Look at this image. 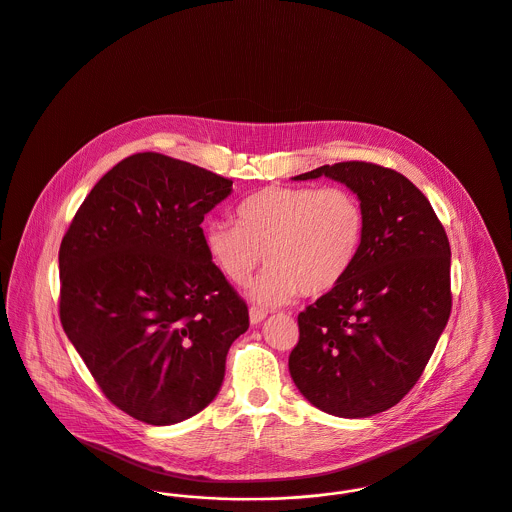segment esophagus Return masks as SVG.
<instances>
[{"instance_id":"1","label":"esophagus","mask_w":512,"mask_h":512,"mask_svg":"<svg viewBox=\"0 0 512 512\" xmlns=\"http://www.w3.org/2000/svg\"><path fill=\"white\" fill-rule=\"evenodd\" d=\"M266 318V312L260 308H250V324H260Z\"/></svg>"}]
</instances>
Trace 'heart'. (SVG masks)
<instances>
[{"label":"heart","mask_w":512,"mask_h":512,"mask_svg":"<svg viewBox=\"0 0 512 512\" xmlns=\"http://www.w3.org/2000/svg\"><path fill=\"white\" fill-rule=\"evenodd\" d=\"M237 223H207L205 250L233 285L268 262L248 291L262 307L334 291L353 270L367 231L359 198L341 186L262 188L237 205Z\"/></svg>","instance_id":"obj_1"}]
</instances>
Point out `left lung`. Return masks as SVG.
<instances>
[{
  "instance_id": "1",
  "label": "left lung",
  "mask_w": 512,
  "mask_h": 512,
  "mask_svg": "<svg viewBox=\"0 0 512 512\" xmlns=\"http://www.w3.org/2000/svg\"><path fill=\"white\" fill-rule=\"evenodd\" d=\"M345 184L365 209L361 254L340 285L299 314L289 373L312 406L369 417L396 406L429 363L450 316V244L408 178L365 161L295 176Z\"/></svg>"
}]
</instances>
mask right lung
Listing matches in <instances>:
<instances>
[{
	"label": "right lung",
	"mask_w": 512,
	"mask_h": 512,
	"mask_svg": "<svg viewBox=\"0 0 512 512\" xmlns=\"http://www.w3.org/2000/svg\"><path fill=\"white\" fill-rule=\"evenodd\" d=\"M233 180L161 153L104 174L60 246V320L104 396L149 425L217 396L248 308L200 227Z\"/></svg>",
	"instance_id": "add662e5"
}]
</instances>
